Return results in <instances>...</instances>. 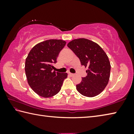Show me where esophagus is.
Returning a JSON list of instances; mask_svg holds the SVG:
<instances>
[{
    "label": "esophagus",
    "mask_w": 134,
    "mask_h": 134,
    "mask_svg": "<svg viewBox=\"0 0 134 134\" xmlns=\"http://www.w3.org/2000/svg\"><path fill=\"white\" fill-rule=\"evenodd\" d=\"M68 74H69V75L70 77H72V76H73L74 75V74L71 73V72H69V73H68Z\"/></svg>",
    "instance_id": "1"
}]
</instances>
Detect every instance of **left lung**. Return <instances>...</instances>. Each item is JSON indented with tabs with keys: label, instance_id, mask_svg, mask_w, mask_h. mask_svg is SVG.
I'll return each mask as SVG.
<instances>
[{
	"label": "left lung",
	"instance_id": "8db88e82",
	"mask_svg": "<svg viewBox=\"0 0 134 134\" xmlns=\"http://www.w3.org/2000/svg\"><path fill=\"white\" fill-rule=\"evenodd\" d=\"M67 46L80 59L81 64L88 69L87 76L76 85L77 91L89 97L99 94L110 77V64L105 52L96 42L85 38L72 40Z\"/></svg>",
	"mask_w": 134,
	"mask_h": 134
}]
</instances>
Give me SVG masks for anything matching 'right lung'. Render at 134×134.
I'll return each mask as SVG.
<instances>
[{
    "mask_svg": "<svg viewBox=\"0 0 134 134\" xmlns=\"http://www.w3.org/2000/svg\"><path fill=\"white\" fill-rule=\"evenodd\" d=\"M66 44L62 40H48L35 45L26 58L25 70L31 89L39 96H54L60 92L67 73L53 71V64Z\"/></svg>",
    "mask_w": 134,
    "mask_h": 134,
    "instance_id": "1",
    "label": "right lung"
}]
</instances>
